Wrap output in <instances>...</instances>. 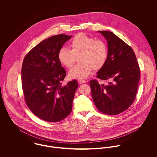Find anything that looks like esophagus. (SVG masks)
<instances>
[{
    "mask_svg": "<svg viewBox=\"0 0 157 157\" xmlns=\"http://www.w3.org/2000/svg\"><path fill=\"white\" fill-rule=\"evenodd\" d=\"M78 83H80V84L85 83L86 82V81L85 80H83V79H81V78H79V79L78 80Z\"/></svg>",
    "mask_w": 157,
    "mask_h": 157,
    "instance_id": "1",
    "label": "esophagus"
}]
</instances>
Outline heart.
<instances>
[{"mask_svg": "<svg viewBox=\"0 0 157 157\" xmlns=\"http://www.w3.org/2000/svg\"><path fill=\"white\" fill-rule=\"evenodd\" d=\"M71 48L61 47L58 52V59L65 67L73 66L78 57L80 61L72 67L69 75L71 78L88 77L93 68L100 70L105 65L108 57V49L105 41L83 33L76 34L69 43Z\"/></svg>", "mask_w": 157, "mask_h": 157, "instance_id": "1", "label": "heart"}]
</instances>
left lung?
<instances>
[{
    "label": "left lung",
    "instance_id": "1",
    "mask_svg": "<svg viewBox=\"0 0 157 157\" xmlns=\"http://www.w3.org/2000/svg\"><path fill=\"white\" fill-rule=\"evenodd\" d=\"M98 32L108 41V57L97 78L111 82L106 85L91 80V94L99 111L114 115L126 111L134 103L140 78V67L130 46L112 32Z\"/></svg>",
    "mask_w": 157,
    "mask_h": 157
}]
</instances>
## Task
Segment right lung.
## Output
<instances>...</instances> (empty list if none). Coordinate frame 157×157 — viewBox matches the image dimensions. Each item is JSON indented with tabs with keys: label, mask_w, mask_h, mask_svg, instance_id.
<instances>
[{
	"label": "right lung",
	"mask_w": 157,
	"mask_h": 157,
	"mask_svg": "<svg viewBox=\"0 0 157 157\" xmlns=\"http://www.w3.org/2000/svg\"><path fill=\"white\" fill-rule=\"evenodd\" d=\"M71 36L50 37L34 47L25 57L22 86L25 101L35 115L48 122H57L72 111L78 88L76 80L62 85L65 69L58 59V52Z\"/></svg>",
	"instance_id": "obj_1"
}]
</instances>
